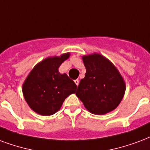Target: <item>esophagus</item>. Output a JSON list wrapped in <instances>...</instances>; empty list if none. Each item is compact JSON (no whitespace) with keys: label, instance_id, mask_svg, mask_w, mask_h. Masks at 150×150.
Returning <instances> with one entry per match:
<instances>
[{"label":"esophagus","instance_id":"34e87169","mask_svg":"<svg viewBox=\"0 0 150 150\" xmlns=\"http://www.w3.org/2000/svg\"><path fill=\"white\" fill-rule=\"evenodd\" d=\"M75 84L77 85V86H79V79H75Z\"/></svg>","mask_w":150,"mask_h":150}]
</instances>
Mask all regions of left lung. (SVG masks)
I'll use <instances>...</instances> for the list:
<instances>
[{
	"label": "left lung",
	"mask_w": 150,
	"mask_h": 150,
	"mask_svg": "<svg viewBox=\"0 0 150 150\" xmlns=\"http://www.w3.org/2000/svg\"><path fill=\"white\" fill-rule=\"evenodd\" d=\"M86 67L85 77L76 92L86 110L103 115L114 110L122 99L126 84L111 62L100 54L83 56Z\"/></svg>",
	"instance_id": "1"
}]
</instances>
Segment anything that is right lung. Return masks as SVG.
<instances>
[{
    "label": "right lung",
    "instance_id": "add662e5",
    "mask_svg": "<svg viewBox=\"0 0 150 150\" xmlns=\"http://www.w3.org/2000/svg\"><path fill=\"white\" fill-rule=\"evenodd\" d=\"M70 53L48 57L36 64L23 84L25 100L39 115H54L62 106L67 97L75 93L74 81L59 72V67L69 58Z\"/></svg>",
    "mask_w": 150,
    "mask_h": 150
}]
</instances>
